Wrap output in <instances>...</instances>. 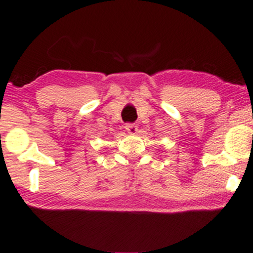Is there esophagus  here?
<instances>
[{"label": "esophagus", "instance_id": "obj_1", "mask_svg": "<svg viewBox=\"0 0 253 253\" xmlns=\"http://www.w3.org/2000/svg\"><path fill=\"white\" fill-rule=\"evenodd\" d=\"M125 128H126L127 132L130 133V134H134V133L136 132V129H138V126H136L135 124H126Z\"/></svg>", "mask_w": 253, "mask_h": 253}]
</instances>
